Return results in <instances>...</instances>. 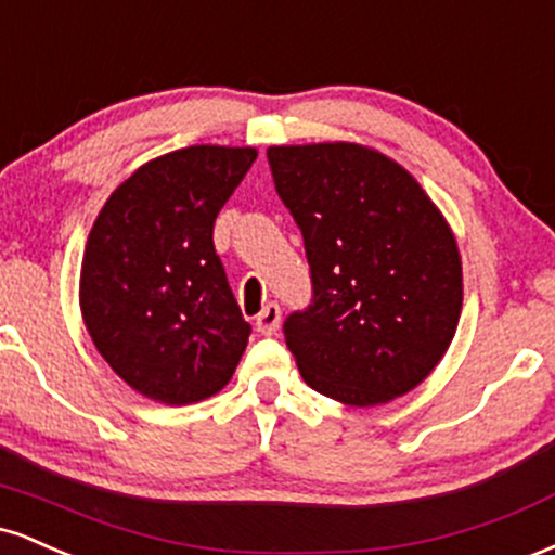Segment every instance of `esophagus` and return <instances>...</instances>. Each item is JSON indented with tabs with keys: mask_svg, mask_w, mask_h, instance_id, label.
<instances>
[{
	"mask_svg": "<svg viewBox=\"0 0 555 555\" xmlns=\"http://www.w3.org/2000/svg\"><path fill=\"white\" fill-rule=\"evenodd\" d=\"M279 323H282V308L276 302H269L263 310L256 315V328L263 336H271L279 331Z\"/></svg>",
	"mask_w": 555,
	"mask_h": 555,
	"instance_id": "obj_1",
	"label": "esophagus"
}]
</instances>
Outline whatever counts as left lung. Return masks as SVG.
I'll return each instance as SVG.
<instances>
[{
	"mask_svg": "<svg viewBox=\"0 0 555 555\" xmlns=\"http://www.w3.org/2000/svg\"><path fill=\"white\" fill-rule=\"evenodd\" d=\"M269 164L313 279V305L284 323L305 384L349 406L404 397L460 326L462 256L449 221L371 145H271Z\"/></svg>",
	"mask_w": 555,
	"mask_h": 555,
	"instance_id": "8db88e82",
	"label": "left lung"
}]
</instances>
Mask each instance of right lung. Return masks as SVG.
Here are the masks:
<instances>
[{
	"label": "right lung",
	"instance_id": "obj_1",
	"mask_svg": "<svg viewBox=\"0 0 555 555\" xmlns=\"http://www.w3.org/2000/svg\"><path fill=\"white\" fill-rule=\"evenodd\" d=\"M258 151L188 145L132 171L104 203L80 266V313L99 354L145 399L219 393L250 323L229 289L214 221Z\"/></svg>",
	"mask_w": 555,
	"mask_h": 555
}]
</instances>
